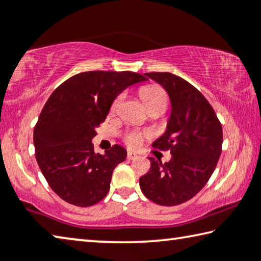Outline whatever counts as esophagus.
Here are the masks:
<instances>
[{
    "mask_svg": "<svg viewBox=\"0 0 261 261\" xmlns=\"http://www.w3.org/2000/svg\"><path fill=\"white\" fill-rule=\"evenodd\" d=\"M126 158H127V160H135V159L138 158V155H137V154L134 152H127Z\"/></svg>",
    "mask_w": 261,
    "mask_h": 261,
    "instance_id": "obj_1",
    "label": "esophagus"
}]
</instances>
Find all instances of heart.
I'll use <instances>...</instances> for the list:
<instances>
[{
    "label": "heart",
    "instance_id": "heart-1",
    "mask_svg": "<svg viewBox=\"0 0 261 261\" xmlns=\"http://www.w3.org/2000/svg\"><path fill=\"white\" fill-rule=\"evenodd\" d=\"M140 96L143 99L144 103L146 107L149 109H154V108H159L162 109L165 112L168 105V95L166 93V91L163 90L162 87L158 86V85H147L144 86L140 90ZM123 98H124V94H120L116 96V99L113 101L112 107H110V110L112 112H116L118 106L122 102ZM149 135L147 132H143L139 130H131L127 131L124 135V140L126 141V144L131 147H137L141 144V141L144 140V138H146Z\"/></svg>",
    "mask_w": 261,
    "mask_h": 261
}]
</instances>
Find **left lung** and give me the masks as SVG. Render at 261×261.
<instances>
[{"instance_id":"left-lung-1","label":"left lung","mask_w":261,"mask_h":261,"mask_svg":"<svg viewBox=\"0 0 261 261\" xmlns=\"http://www.w3.org/2000/svg\"><path fill=\"white\" fill-rule=\"evenodd\" d=\"M145 76L165 88L171 102L167 130L152 146L169 149L162 163L149 158L151 168L139 178L145 197L162 206H176L193 198L208 182L222 151V125L208 101L196 87L170 72Z\"/></svg>"}]
</instances>
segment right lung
<instances>
[{
	"label": "right lung",
	"mask_w": 261,
	"mask_h": 261,
	"mask_svg": "<svg viewBox=\"0 0 261 261\" xmlns=\"http://www.w3.org/2000/svg\"><path fill=\"white\" fill-rule=\"evenodd\" d=\"M147 81L131 71H87L74 74L53 92L34 126L35 159L53 191L79 207L107 196L112 175L125 160L120 145L94 153L92 139L116 96Z\"/></svg>",
	"instance_id": "1"
}]
</instances>
